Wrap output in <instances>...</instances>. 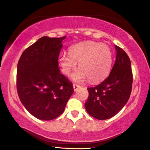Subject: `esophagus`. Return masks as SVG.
I'll list each match as a JSON object with an SVG mask.
<instances>
[{
	"label": "esophagus",
	"instance_id": "esophagus-1",
	"mask_svg": "<svg viewBox=\"0 0 150 150\" xmlns=\"http://www.w3.org/2000/svg\"><path fill=\"white\" fill-rule=\"evenodd\" d=\"M73 87H74V91H77L79 88H80L81 87L79 86V85H77V84H75V83H74L73 84Z\"/></svg>",
	"mask_w": 150,
	"mask_h": 150
}]
</instances>
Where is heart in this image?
I'll use <instances>...</instances> for the list:
<instances>
[{
    "mask_svg": "<svg viewBox=\"0 0 150 150\" xmlns=\"http://www.w3.org/2000/svg\"><path fill=\"white\" fill-rule=\"evenodd\" d=\"M59 62L64 74L70 76L78 63L79 69L73 79L81 82L88 78L91 83L104 79L111 71L112 53L108 45L93 41H85L71 46L69 55L63 54Z\"/></svg>",
    "mask_w": 150,
    "mask_h": 150,
    "instance_id": "heart-1",
    "label": "heart"
}]
</instances>
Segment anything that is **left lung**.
<instances>
[{"label":"left lung","instance_id":"left-lung-1","mask_svg":"<svg viewBox=\"0 0 150 150\" xmlns=\"http://www.w3.org/2000/svg\"><path fill=\"white\" fill-rule=\"evenodd\" d=\"M116 61L109 76L94 87L87 88L86 111L98 120L114 117L126 104L133 83L131 61L120 47L115 46Z\"/></svg>","mask_w":150,"mask_h":150}]
</instances>
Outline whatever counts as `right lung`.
<instances>
[{
    "label": "right lung",
    "mask_w": 150,
    "mask_h": 150,
    "mask_svg": "<svg viewBox=\"0 0 150 150\" xmlns=\"http://www.w3.org/2000/svg\"><path fill=\"white\" fill-rule=\"evenodd\" d=\"M66 36L42 37L24 50L17 64V89L30 114L51 120L63 113L74 88L60 73L58 57Z\"/></svg>",
    "instance_id": "obj_1"
}]
</instances>
